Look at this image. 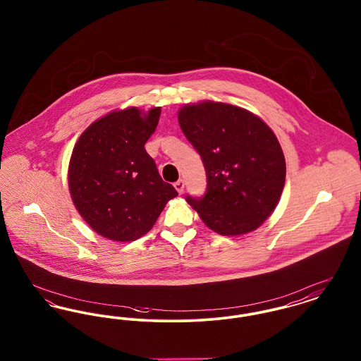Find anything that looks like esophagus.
Instances as JSON below:
<instances>
[{
    "label": "esophagus",
    "mask_w": 361,
    "mask_h": 361,
    "mask_svg": "<svg viewBox=\"0 0 361 361\" xmlns=\"http://www.w3.org/2000/svg\"><path fill=\"white\" fill-rule=\"evenodd\" d=\"M174 188H176V191L178 192V193H183L184 192V181L183 180H177L174 183Z\"/></svg>",
    "instance_id": "esophagus-1"
}]
</instances>
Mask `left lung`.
Segmentation results:
<instances>
[{"instance_id":"8db88e82","label":"left lung","mask_w":361,"mask_h":361,"mask_svg":"<svg viewBox=\"0 0 361 361\" xmlns=\"http://www.w3.org/2000/svg\"><path fill=\"white\" fill-rule=\"evenodd\" d=\"M178 124L207 176L206 193L187 202L216 233L257 229L274 212L285 184V157L274 132L254 113L212 101L181 107Z\"/></svg>"}]
</instances>
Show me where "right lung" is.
<instances>
[{"label": "right lung", "instance_id": "1", "mask_svg": "<svg viewBox=\"0 0 361 361\" xmlns=\"http://www.w3.org/2000/svg\"><path fill=\"white\" fill-rule=\"evenodd\" d=\"M159 116L161 107L111 111L87 128L72 151L68 184L73 204L109 240L145 235L178 195L145 149Z\"/></svg>", "mask_w": 361, "mask_h": 361}]
</instances>
